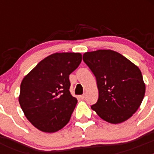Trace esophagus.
<instances>
[{"label":"esophagus","instance_id":"34e87169","mask_svg":"<svg viewBox=\"0 0 154 154\" xmlns=\"http://www.w3.org/2000/svg\"><path fill=\"white\" fill-rule=\"evenodd\" d=\"M80 98H81L82 99H85V94H83V95H82V96H80Z\"/></svg>","mask_w":154,"mask_h":154}]
</instances>
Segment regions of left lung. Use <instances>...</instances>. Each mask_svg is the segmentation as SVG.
I'll return each instance as SVG.
<instances>
[{
    "instance_id": "obj_1",
    "label": "left lung",
    "mask_w": 154,
    "mask_h": 154,
    "mask_svg": "<svg viewBox=\"0 0 154 154\" xmlns=\"http://www.w3.org/2000/svg\"><path fill=\"white\" fill-rule=\"evenodd\" d=\"M83 61L96 76L99 98L91 108L108 123H123L137 112L145 95L140 70L112 50L85 52Z\"/></svg>"
}]
</instances>
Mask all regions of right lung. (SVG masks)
I'll return each mask as SVG.
<instances>
[{"label":"right lung","mask_w":154,"mask_h":154,"mask_svg":"<svg viewBox=\"0 0 154 154\" xmlns=\"http://www.w3.org/2000/svg\"><path fill=\"white\" fill-rule=\"evenodd\" d=\"M81 62L80 53H55L41 61L23 79L19 103L37 129L55 133L69 123L77 104V99L69 91V75Z\"/></svg>","instance_id":"1"}]
</instances>
